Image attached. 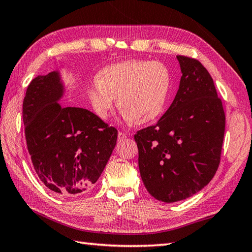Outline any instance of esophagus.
<instances>
[{
	"mask_svg": "<svg viewBox=\"0 0 252 252\" xmlns=\"http://www.w3.org/2000/svg\"><path fill=\"white\" fill-rule=\"evenodd\" d=\"M127 135L125 132H122V131H119V135H117V138H119V141H123L124 139H126Z\"/></svg>",
	"mask_w": 252,
	"mask_h": 252,
	"instance_id": "esophagus-1",
	"label": "esophagus"
}]
</instances>
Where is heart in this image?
<instances>
[{
	"label": "heart",
	"mask_w": 252,
	"mask_h": 252,
	"mask_svg": "<svg viewBox=\"0 0 252 252\" xmlns=\"http://www.w3.org/2000/svg\"><path fill=\"white\" fill-rule=\"evenodd\" d=\"M171 86V74L158 61L133 59L111 64L100 71L86 89L89 105L100 120H107L115 98L127 122L147 124L165 109Z\"/></svg>",
	"instance_id": "b5f03b06"
}]
</instances>
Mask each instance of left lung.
Segmentation results:
<instances>
[{
  "instance_id": "obj_1",
  "label": "left lung",
  "mask_w": 252,
  "mask_h": 252,
  "mask_svg": "<svg viewBox=\"0 0 252 252\" xmlns=\"http://www.w3.org/2000/svg\"><path fill=\"white\" fill-rule=\"evenodd\" d=\"M181 80L169 109L135 140L139 170L154 198L176 203L199 192L220 163L225 115L214 80L196 59L177 56Z\"/></svg>"
}]
</instances>
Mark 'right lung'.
I'll list each match as a JSON object with an SVG mask.
<instances>
[{
    "mask_svg": "<svg viewBox=\"0 0 252 252\" xmlns=\"http://www.w3.org/2000/svg\"><path fill=\"white\" fill-rule=\"evenodd\" d=\"M65 92L60 70L36 76L28 86L22 119L37 177L52 192L72 197L101 176L117 130L91 111L60 104Z\"/></svg>",
    "mask_w": 252,
    "mask_h": 252,
    "instance_id": "1",
    "label": "right lung"
}]
</instances>
